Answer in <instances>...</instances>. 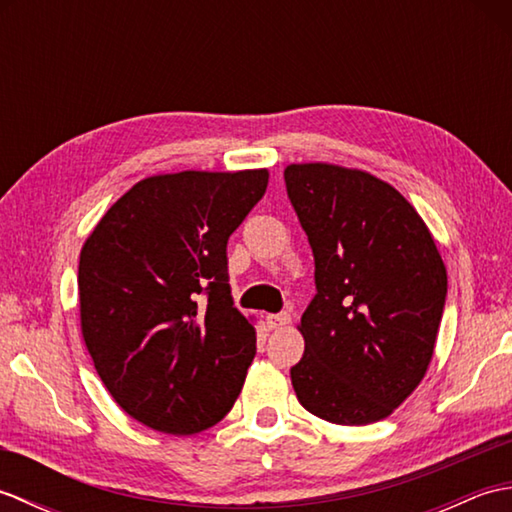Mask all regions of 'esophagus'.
<instances>
[{
    "label": "esophagus",
    "instance_id": "esophagus-1",
    "mask_svg": "<svg viewBox=\"0 0 512 512\" xmlns=\"http://www.w3.org/2000/svg\"><path fill=\"white\" fill-rule=\"evenodd\" d=\"M288 323H290V314H288V312L268 314V317H266L268 330H279V328H284V325H288Z\"/></svg>",
    "mask_w": 512,
    "mask_h": 512
}]
</instances>
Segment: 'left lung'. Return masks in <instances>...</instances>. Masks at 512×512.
<instances>
[{
  "label": "left lung",
  "instance_id": "left-lung-1",
  "mask_svg": "<svg viewBox=\"0 0 512 512\" xmlns=\"http://www.w3.org/2000/svg\"><path fill=\"white\" fill-rule=\"evenodd\" d=\"M288 200L314 255L317 295L290 367L297 398L334 424L387 418L431 363L447 268L416 209L391 184L334 165H290Z\"/></svg>",
  "mask_w": 512,
  "mask_h": 512
}]
</instances>
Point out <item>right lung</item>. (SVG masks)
I'll use <instances>...</instances> for the list:
<instances>
[{
  "label": "right lung",
  "mask_w": 512,
  "mask_h": 512,
  "mask_svg": "<svg viewBox=\"0 0 512 512\" xmlns=\"http://www.w3.org/2000/svg\"><path fill=\"white\" fill-rule=\"evenodd\" d=\"M266 187V169L140 180L81 250L85 345L118 407L151 429H209L242 391L255 328L233 308L226 244Z\"/></svg>",
  "instance_id": "right-lung-1"
}]
</instances>
